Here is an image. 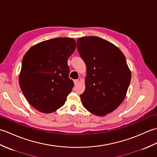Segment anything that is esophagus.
I'll use <instances>...</instances> for the list:
<instances>
[{"mask_svg":"<svg viewBox=\"0 0 157 157\" xmlns=\"http://www.w3.org/2000/svg\"><path fill=\"white\" fill-rule=\"evenodd\" d=\"M73 82H74V84L75 85H77L78 84L79 82V79H75V80H73Z\"/></svg>","mask_w":157,"mask_h":157,"instance_id":"obj_1","label":"esophagus"}]
</instances>
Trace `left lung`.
<instances>
[{"instance_id":"left-lung-1","label":"left lung","mask_w":157,"mask_h":157,"mask_svg":"<svg viewBox=\"0 0 157 157\" xmlns=\"http://www.w3.org/2000/svg\"><path fill=\"white\" fill-rule=\"evenodd\" d=\"M77 46L87 67L82 105L92 114L105 116L126 96L132 78L126 59L117 46L96 36L79 38Z\"/></svg>"}]
</instances>
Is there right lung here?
Segmentation results:
<instances>
[{
	"label": "right lung",
	"mask_w": 157,
	"mask_h": 157,
	"mask_svg": "<svg viewBox=\"0 0 157 157\" xmlns=\"http://www.w3.org/2000/svg\"><path fill=\"white\" fill-rule=\"evenodd\" d=\"M75 47L73 38H56L32 46L23 56L20 88L40 112L51 113L65 104L73 87L67 60Z\"/></svg>",
	"instance_id": "1"
}]
</instances>
